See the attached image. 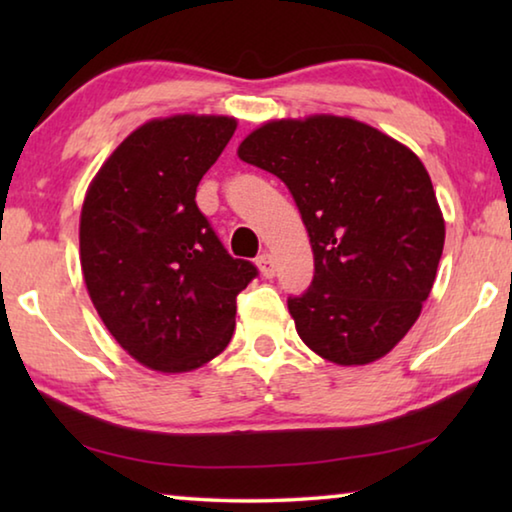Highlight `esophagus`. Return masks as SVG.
<instances>
[{
    "label": "esophagus",
    "instance_id": "obj_1",
    "mask_svg": "<svg viewBox=\"0 0 512 512\" xmlns=\"http://www.w3.org/2000/svg\"><path fill=\"white\" fill-rule=\"evenodd\" d=\"M257 266H259V273H262L264 277H273L275 275V262L273 257L268 253H262L257 257Z\"/></svg>",
    "mask_w": 512,
    "mask_h": 512
}]
</instances>
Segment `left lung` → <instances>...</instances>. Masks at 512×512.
<instances>
[{
  "label": "left lung",
  "mask_w": 512,
  "mask_h": 512,
  "mask_svg": "<svg viewBox=\"0 0 512 512\" xmlns=\"http://www.w3.org/2000/svg\"><path fill=\"white\" fill-rule=\"evenodd\" d=\"M239 158L289 187L314 250V280L289 311L300 339L339 366L391 352L436 280L445 221L418 155L348 117L268 121Z\"/></svg>",
  "instance_id": "1"
}]
</instances>
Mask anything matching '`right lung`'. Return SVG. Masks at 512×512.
<instances>
[{
    "instance_id": "obj_1",
    "label": "right lung",
    "mask_w": 512,
    "mask_h": 512,
    "mask_svg": "<svg viewBox=\"0 0 512 512\" xmlns=\"http://www.w3.org/2000/svg\"><path fill=\"white\" fill-rule=\"evenodd\" d=\"M235 128L232 117L153 119L117 146L85 194V287L115 341L151 370L187 372L223 352L237 296L257 277L196 205Z\"/></svg>"
}]
</instances>
